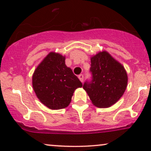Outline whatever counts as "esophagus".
I'll return each instance as SVG.
<instances>
[{"mask_svg": "<svg viewBox=\"0 0 151 151\" xmlns=\"http://www.w3.org/2000/svg\"><path fill=\"white\" fill-rule=\"evenodd\" d=\"M78 77H79V80H80L81 82H83V81H84V75H83V74H79V75L78 76Z\"/></svg>", "mask_w": 151, "mask_h": 151, "instance_id": "1", "label": "esophagus"}]
</instances>
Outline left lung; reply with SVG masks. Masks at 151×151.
Masks as SVG:
<instances>
[{
    "label": "left lung",
    "mask_w": 151,
    "mask_h": 151,
    "mask_svg": "<svg viewBox=\"0 0 151 151\" xmlns=\"http://www.w3.org/2000/svg\"><path fill=\"white\" fill-rule=\"evenodd\" d=\"M90 71L92 80L86 81L83 89L94 106L107 108L120 99L128 84L126 71L120 62L106 51H102L91 58Z\"/></svg>",
    "instance_id": "1"
}]
</instances>
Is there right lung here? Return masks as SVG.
<instances>
[{"mask_svg": "<svg viewBox=\"0 0 151 151\" xmlns=\"http://www.w3.org/2000/svg\"><path fill=\"white\" fill-rule=\"evenodd\" d=\"M82 84L65 65V57L51 52L32 74V87L38 99L52 110L65 109L72 101L76 89Z\"/></svg>", "mask_w": 151, "mask_h": 151, "instance_id": "right-lung-1", "label": "right lung"}]
</instances>
